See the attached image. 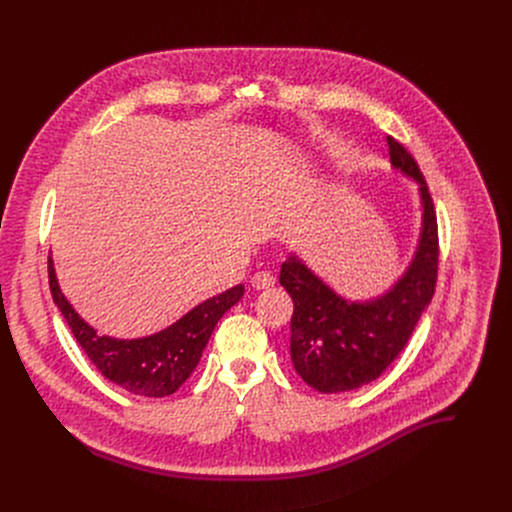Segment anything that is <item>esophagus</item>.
Instances as JSON below:
<instances>
[{"label":"esophagus","instance_id":"esophagus-1","mask_svg":"<svg viewBox=\"0 0 512 512\" xmlns=\"http://www.w3.org/2000/svg\"><path fill=\"white\" fill-rule=\"evenodd\" d=\"M251 285L255 289H269L275 285V277L269 273V271H257L253 277H251Z\"/></svg>","mask_w":512,"mask_h":512}]
</instances>
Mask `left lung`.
I'll return each instance as SVG.
<instances>
[{"label":"left lung","mask_w":512,"mask_h":512,"mask_svg":"<svg viewBox=\"0 0 512 512\" xmlns=\"http://www.w3.org/2000/svg\"><path fill=\"white\" fill-rule=\"evenodd\" d=\"M391 166L419 184L421 229L403 275L371 300H348L322 281L296 253L281 265L279 283L294 300L289 354L298 375L320 393H344L381 377L405 348L429 306L437 279L435 210L417 162L387 137Z\"/></svg>","instance_id":"1"}]
</instances>
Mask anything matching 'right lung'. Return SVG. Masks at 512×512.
I'll return each instance as SVG.
<instances>
[{"instance_id": "obj_1", "label": "right lung", "mask_w": 512, "mask_h": 512, "mask_svg": "<svg viewBox=\"0 0 512 512\" xmlns=\"http://www.w3.org/2000/svg\"><path fill=\"white\" fill-rule=\"evenodd\" d=\"M48 279L54 304L99 373L133 395L156 399L172 395L184 385L196 369L216 322L245 294L243 283H239L198 304L172 326L150 336L125 340L97 334L77 314L58 285L52 257H48Z\"/></svg>"}]
</instances>
